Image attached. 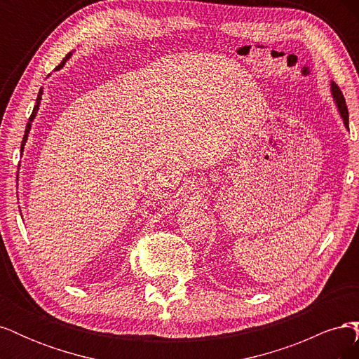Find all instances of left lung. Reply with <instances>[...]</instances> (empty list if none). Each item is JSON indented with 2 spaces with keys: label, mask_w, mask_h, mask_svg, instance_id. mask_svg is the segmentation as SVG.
Here are the masks:
<instances>
[{
  "label": "left lung",
  "mask_w": 359,
  "mask_h": 359,
  "mask_svg": "<svg viewBox=\"0 0 359 359\" xmlns=\"http://www.w3.org/2000/svg\"><path fill=\"white\" fill-rule=\"evenodd\" d=\"M331 94H332V99L335 102V106L337 109H339V114L343 119V124L344 127L349 130V112H347V106H346V100L343 97V93L340 91L339 86H337V83L331 82Z\"/></svg>",
  "instance_id": "8db88e82"
}]
</instances>
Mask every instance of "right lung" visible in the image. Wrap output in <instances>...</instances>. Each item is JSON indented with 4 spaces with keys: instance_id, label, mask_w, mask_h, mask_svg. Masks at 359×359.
<instances>
[{
    "instance_id": "1",
    "label": "right lung",
    "mask_w": 359,
    "mask_h": 359,
    "mask_svg": "<svg viewBox=\"0 0 359 359\" xmlns=\"http://www.w3.org/2000/svg\"><path fill=\"white\" fill-rule=\"evenodd\" d=\"M70 57H72V52H70V53H67V57L61 61V64H60V66H58L55 70L62 69V67H64V64H66V62L69 61V58H70ZM41 95H43V88H40V91H39L37 100H36V104H34V109H32V114H31V116H29V119H28V123H27V127H25V135H24V139H22V145H20V153H22V151H24V147H25L27 140H28V133H29V130H31V124H32V121H34V118H36V115H37V112H39V106H40V102H41ZM18 168H19V166H18Z\"/></svg>"
}]
</instances>
